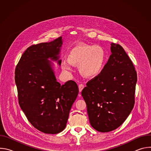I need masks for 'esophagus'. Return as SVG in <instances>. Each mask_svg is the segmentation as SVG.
<instances>
[{"label":"esophagus","instance_id":"1","mask_svg":"<svg viewBox=\"0 0 151 151\" xmlns=\"http://www.w3.org/2000/svg\"><path fill=\"white\" fill-rule=\"evenodd\" d=\"M85 86L83 85V84H79V92H81L82 90L84 88Z\"/></svg>","mask_w":151,"mask_h":151}]
</instances>
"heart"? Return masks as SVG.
Returning <instances> with one entry per match:
<instances>
[{"label":"heart","mask_w":151,"mask_h":151,"mask_svg":"<svg viewBox=\"0 0 151 151\" xmlns=\"http://www.w3.org/2000/svg\"><path fill=\"white\" fill-rule=\"evenodd\" d=\"M104 50L95 45L80 44L73 47L69 52V63L63 64L64 69L71 70V64L79 66L81 74L86 78H94L102 71L106 60Z\"/></svg>","instance_id":"b5f03b06"}]
</instances>
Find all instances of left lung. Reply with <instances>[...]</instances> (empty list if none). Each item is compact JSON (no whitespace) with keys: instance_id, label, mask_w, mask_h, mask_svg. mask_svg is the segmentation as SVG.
Wrapping results in <instances>:
<instances>
[{"instance_id":"left-lung-1","label":"left lung","mask_w":151,"mask_h":151,"mask_svg":"<svg viewBox=\"0 0 151 151\" xmlns=\"http://www.w3.org/2000/svg\"><path fill=\"white\" fill-rule=\"evenodd\" d=\"M111 45L112 54L101 72L81 92L91 125L103 133L115 130L130 115L137 82V72L123 48Z\"/></svg>"}]
</instances>
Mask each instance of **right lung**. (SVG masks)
Instances as JSON below:
<instances>
[{
	"mask_svg": "<svg viewBox=\"0 0 151 151\" xmlns=\"http://www.w3.org/2000/svg\"><path fill=\"white\" fill-rule=\"evenodd\" d=\"M62 37L29 47L15 68L18 102L31 124L46 134H57L66 126L78 93L73 81H57L52 61L61 65Z\"/></svg>",
	"mask_w": 151,
	"mask_h": 151,
	"instance_id": "1",
	"label": "right lung"
}]
</instances>
